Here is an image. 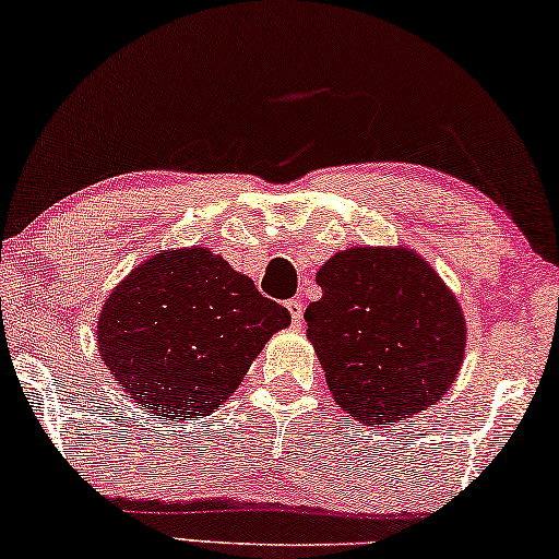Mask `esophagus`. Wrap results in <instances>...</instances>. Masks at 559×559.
<instances>
[{
	"label": "esophagus",
	"mask_w": 559,
	"mask_h": 559,
	"mask_svg": "<svg viewBox=\"0 0 559 559\" xmlns=\"http://www.w3.org/2000/svg\"><path fill=\"white\" fill-rule=\"evenodd\" d=\"M287 309H289V314H292V324H295V328H302V320H305V305L299 302V299H289V302H287Z\"/></svg>",
	"instance_id": "1"
}]
</instances>
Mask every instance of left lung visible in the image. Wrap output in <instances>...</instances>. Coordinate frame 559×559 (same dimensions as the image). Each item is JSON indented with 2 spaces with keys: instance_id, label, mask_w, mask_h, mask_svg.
I'll return each mask as SVG.
<instances>
[{
  "instance_id": "1",
  "label": "left lung",
  "mask_w": 559,
  "mask_h": 559,
  "mask_svg": "<svg viewBox=\"0 0 559 559\" xmlns=\"http://www.w3.org/2000/svg\"><path fill=\"white\" fill-rule=\"evenodd\" d=\"M307 337L334 402L384 425L435 405L457 380L465 314L423 257L405 247H349L317 272Z\"/></svg>"
}]
</instances>
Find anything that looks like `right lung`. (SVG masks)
<instances>
[{"label":"right lung","mask_w":559,"mask_h":559,"mask_svg":"<svg viewBox=\"0 0 559 559\" xmlns=\"http://www.w3.org/2000/svg\"><path fill=\"white\" fill-rule=\"evenodd\" d=\"M292 322L287 307L204 247L162 250L102 307L97 345L119 388L159 419L204 417Z\"/></svg>","instance_id":"add662e5"}]
</instances>
